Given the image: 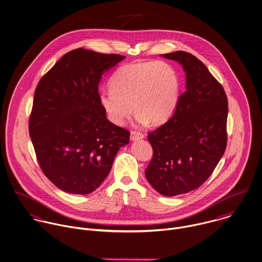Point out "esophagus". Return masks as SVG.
<instances>
[{
  "label": "esophagus",
  "instance_id": "obj_1",
  "mask_svg": "<svg viewBox=\"0 0 262 262\" xmlns=\"http://www.w3.org/2000/svg\"><path fill=\"white\" fill-rule=\"evenodd\" d=\"M144 138H145V135L142 134L141 132H138V130H132L130 132V140H133V141L141 140V139H144Z\"/></svg>",
  "mask_w": 262,
  "mask_h": 262
}]
</instances>
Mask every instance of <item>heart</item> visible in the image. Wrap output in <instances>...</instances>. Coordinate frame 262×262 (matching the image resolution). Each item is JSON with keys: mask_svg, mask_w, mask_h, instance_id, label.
I'll return each mask as SVG.
<instances>
[{"mask_svg": "<svg viewBox=\"0 0 262 262\" xmlns=\"http://www.w3.org/2000/svg\"><path fill=\"white\" fill-rule=\"evenodd\" d=\"M110 89L99 100L109 120L122 124L133 112L142 123L165 122L179 99L180 78L175 68L164 60L137 61L121 66L110 78Z\"/></svg>", "mask_w": 262, "mask_h": 262, "instance_id": "obj_1", "label": "heart"}]
</instances>
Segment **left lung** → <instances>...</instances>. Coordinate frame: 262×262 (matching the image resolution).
I'll return each mask as SVG.
<instances>
[{
  "label": "left lung",
  "instance_id": "left-lung-1",
  "mask_svg": "<svg viewBox=\"0 0 262 262\" xmlns=\"http://www.w3.org/2000/svg\"><path fill=\"white\" fill-rule=\"evenodd\" d=\"M186 73V90L172 117L148 134L153 157L146 178L159 193L174 196L199 188L211 175L227 147L228 99L206 64L186 52L163 55Z\"/></svg>",
  "mask_w": 262,
  "mask_h": 262
}]
</instances>
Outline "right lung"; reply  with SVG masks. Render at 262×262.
I'll return each mask as SVG.
<instances>
[{
    "label": "right lung",
    "instance_id": "obj_1",
    "mask_svg": "<svg viewBox=\"0 0 262 262\" xmlns=\"http://www.w3.org/2000/svg\"><path fill=\"white\" fill-rule=\"evenodd\" d=\"M124 58L77 49L40 79L29 116V135L43 174L60 190L88 194L110 172L129 130L106 118L98 84Z\"/></svg>",
    "mask_w": 262,
    "mask_h": 262
}]
</instances>
